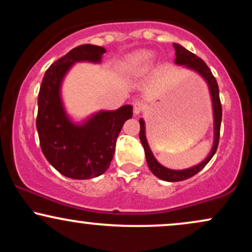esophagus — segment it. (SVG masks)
Listing matches in <instances>:
<instances>
[{
    "label": "esophagus",
    "mask_w": 252,
    "mask_h": 252,
    "mask_svg": "<svg viewBox=\"0 0 252 252\" xmlns=\"http://www.w3.org/2000/svg\"><path fill=\"white\" fill-rule=\"evenodd\" d=\"M144 108V104L143 102H140V100H137V102L134 103V114L137 116V115H140L141 112H142V110Z\"/></svg>",
    "instance_id": "obj_1"
}]
</instances>
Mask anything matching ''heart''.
Wrapping results in <instances>:
<instances>
[{"instance_id":"heart-1","label":"heart","mask_w":252,"mask_h":252,"mask_svg":"<svg viewBox=\"0 0 252 252\" xmlns=\"http://www.w3.org/2000/svg\"><path fill=\"white\" fill-rule=\"evenodd\" d=\"M155 60V53L152 51H136L126 59L124 71L130 77H141L146 74Z\"/></svg>"}]
</instances>
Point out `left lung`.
Wrapping results in <instances>:
<instances>
[{"instance_id": "1", "label": "left lung", "mask_w": 252, "mask_h": 252, "mask_svg": "<svg viewBox=\"0 0 252 252\" xmlns=\"http://www.w3.org/2000/svg\"><path fill=\"white\" fill-rule=\"evenodd\" d=\"M175 48V60L174 63L179 66H184V67L189 68L190 71H194L195 73H198L202 79L205 80L209 86V92L211 96V102H212V112H213V144L212 148H211L209 155L201 161L200 163L195 164V166L189 167L186 169H170L167 168L158 162L155 158L154 154H153L152 149H150L148 141L146 137V123H144L143 118H140V140L142 143L144 153H146V158L147 163H148L149 169L152 170V173L155 176H158V179L164 181L169 182H175V181H182L186 180V179L192 178L193 175H195L196 173H199L200 170L210 162L211 158L215 155L217 148H218V142H219V132H220V123H221V104L220 99H219V89L218 84H217L216 78L213 77L212 72L207 65L200 58H198L195 54L190 53L189 50H186L185 47H182L179 43H174Z\"/></svg>"}]
</instances>
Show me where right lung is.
Masks as SVG:
<instances>
[{"label":"right lung","mask_w":252,"mask_h":252,"mask_svg":"<svg viewBox=\"0 0 252 252\" xmlns=\"http://www.w3.org/2000/svg\"><path fill=\"white\" fill-rule=\"evenodd\" d=\"M105 48L82 45L52 63L40 86L36 129L41 150L60 174L77 180L96 178L109 168L118 134L132 117V106L99 110L80 122L66 111L62 88L65 77L77 63H102Z\"/></svg>","instance_id":"right-lung-1"}]
</instances>
